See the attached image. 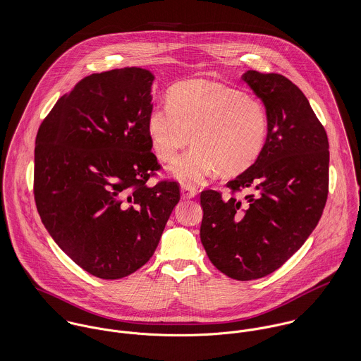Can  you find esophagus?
Masks as SVG:
<instances>
[{
	"label": "esophagus",
	"instance_id": "1",
	"mask_svg": "<svg viewBox=\"0 0 361 361\" xmlns=\"http://www.w3.org/2000/svg\"><path fill=\"white\" fill-rule=\"evenodd\" d=\"M180 193H182V199L183 200H189V199H193L197 195V190H196V188L185 183L180 188Z\"/></svg>",
	"mask_w": 361,
	"mask_h": 361
}]
</instances>
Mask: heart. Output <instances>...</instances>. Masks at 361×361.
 I'll use <instances>...</instances> for the list:
<instances>
[{
  "mask_svg": "<svg viewBox=\"0 0 361 361\" xmlns=\"http://www.w3.org/2000/svg\"><path fill=\"white\" fill-rule=\"evenodd\" d=\"M268 130L262 103L239 89L203 79L175 85L168 105L147 116L155 155L172 162L182 149L196 145L172 171L183 182L199 183L219 171L233 176L249 169L261 154Z\"/></svg>",
  "mask_w": 361,
  "mask_h": 361,
  "instance_id": "heart-1",
  "label": "heart"
}]
</instances>
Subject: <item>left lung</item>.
Listing matches in <instances>:
<instances>
[{
    "label": "left lung",
    "mask_w": 361,
    "mask_h": 361,
    "mask_svg": "<svg viewBox=\"0 0 361 361\" xmlns=\"http://www.w3.org/2000/svg\"><path fill=\"white\" fill-rule=\"evenodd\" d=\"M242 79L265 105L268 133L257 161L229 180L232 197L200 193V239L226 276L252 281L282 267L307 240L328 197L329 145L303 92L279 73ZM255 190L242 202L236 192Z\"/></svg>",
    "instance_id": "8db88e82"
}]
</instances>
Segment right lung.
Instances as JSON below:
<instances>
[{"label": "right lung", "mask_w": 361, "mask_h": 361, "mask_svg": "<svg viewBox=\"0 0 361 361\" xmlns=\"http://www.w3.org/2000/svg\"><path fill=\"white\" fill-rule=\"evenodd\" d=\"M153 80L135 66L86 76L36 136L40 218L61 250L102 279L128 276L152 258L180 199L175 180L147 185L161 169L147 133Z\"/></svg>", "instance_id": "add662e5"}]
</instances>
